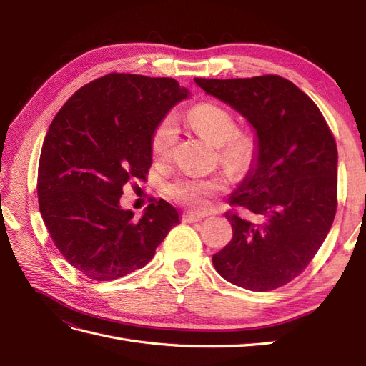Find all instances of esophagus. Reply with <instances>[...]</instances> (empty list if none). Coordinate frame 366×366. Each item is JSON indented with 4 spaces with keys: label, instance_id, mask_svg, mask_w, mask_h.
Listing matches in <instances>:
<instances>
[{
    "label": "esophagus",
    "instance_id": "obj_1",
    "mask_svg": "<svg viewBox=\"0 0 366 366\" xmlns=\"http://www.w3.org/2000/svg\"><path fill=\"white\" fill-rule=\"evenodd\" d=\"M204 217L200 214H194V212H184L183 214V221L184 223H197V221H202Z\"/></svg>",
    "mask_w": 366,
    "mask_h": 366
}]
</instances>
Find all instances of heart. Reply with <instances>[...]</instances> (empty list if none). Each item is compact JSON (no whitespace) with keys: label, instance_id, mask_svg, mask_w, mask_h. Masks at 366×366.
I'll return each instance as SVG.
<instances>
[{"label":"heart","instance_id":"b5f03b06","mask_svg":"<svg viewBox=\"0 0 366 366\" xmlns=\"http://www.w3.org/2000/svg\"><path fill=\"white\" fill-rule=\"evenodd\" d=\"M191 127L203 139L218 147L219 162L232 174L246 172L257 156V142L247 132L237 131L235 117L227 109L215 104H200L187 114ZM179 140V125L174 116L163 117L151 136V152L156 160L164 162L171 157ZM226 189V182L221 177H179L168 184V194L189 209L202 210L209 204L215 194Z\"/></svg>","mask_w":366,"mask_h":366}]
</instances>
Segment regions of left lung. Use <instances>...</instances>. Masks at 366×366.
<instances>
[{
  "instance_id": "8db88e82",
  "label": "left lung",
  "mask_w": 366,
  "mask_h": 366,
  "mask_svg": "<svg viewBox=\"0 0 366 366\" xmlns=\"http://www.w3.org/2000/svg\"><path fill=\"white\" fill-rule=\"evenodd\" d=\"M195 84L252 125L257 156L229 202L232 237L215 270L232 284L269 292L290 282L315 258L337 207V148L304 92L281 76L202 79Z\"/></svg>"
}]
</instances>
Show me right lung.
Masks as SVG:
<instances>
[{"mask_svg": "<svg viewBox=\"0 0 366 366\" xmlns=\"http://www.w3.org/2000/svg\"><path fill=\"white\" fill-rule=\"evenodd\" d=\"M187 97L171 77L109 73L77 90L54 116L39 159V210L54 246L90 280L145 267L180 223L164 200L140 218L119 200L131 179L145 180L154 128Z\"/></svg>", "mask_w": 366, "mask_h": 366, "instance_id": "right-lung-1", "label": "right lung"}]
</instances>
